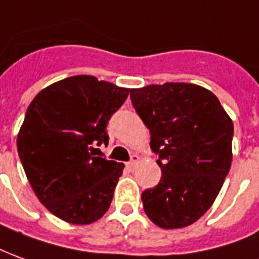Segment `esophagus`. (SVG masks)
<instances>
[{
    "instance_id": "1",
    "label": "esophagus",
    "mask_w": 259,
    "mask_h": 259,
    "mask_svg": "<svg viewBox=\"0 0 259 259\" xmlns=\"http://www.w3.org/2000/svg\"><path fill=\"white\" fill-rule=\"evenodd\" d=\"M139 161H140V157H139L137 154H133L132 155V160H130V162H127V168H129V169H133Z\"/></svg>"
}]
</instances>
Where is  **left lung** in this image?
<instances>
[{
    "label": "left lung",
    "instance_id": "8db88e82",
    "mask_svg": "<svg viewBox=\"0 0 259 259\" xmlns=\"http://www.w3.org/2000/svg\"><path fill=\"white\" fill-rule=\"evenodd\" d=\"M130 99L150 130L161 180L142 193L148 219L161 229L191 226L210 209L233 160V120L218 97L188 82L132 88Z\"/></svg>",
    "mask_w": 259,
    "mask_h": 259
}]
</instances>
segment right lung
Wrapping results in <instances>:
<instances>
[{"label": "right lung", "instance_id": "1", "mask_svg": "<svg viewBox=\"0 0 259 259\" xmlns=\"http://www.w3.org/2000/svg\"><path fill=\"white\" fill-rule=\"evenodd\" d=\"M129 88L94 75L46 87L28 106L16 147L29 184L56 218L87 226L104 216L124 165L95 157L108 143L106 124Z\"/></svg>", "mask_w": 259, "mask_h": 259}]
</instances>
